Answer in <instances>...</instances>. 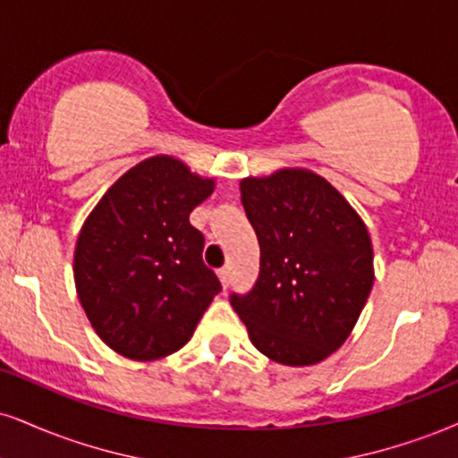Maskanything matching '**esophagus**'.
Instances as JSON below:
<instances>
[{"mask_svg": "<svg viewBox=\"0 0 458 458\" xmlns=\"http://www.w3.org/2000/svg\"><path fill=\"white\" fill-rule=\"evenodd\" d=\"M217 275H219V279H222V285H224V288H228V284H230V268H228V267L219 268Z\"/></svg>", "mask_w": 458, "mask_h": 458, "instance_id": "esophagus-1", "label": "esophagus"}]
</instances>
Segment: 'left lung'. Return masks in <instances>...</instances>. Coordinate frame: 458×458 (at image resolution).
<instances>
[{
    "mask_svg": "<svg viewBox=\"0 0 458 458\" xmlns=\"http://www.w3.org/2000/svg\"><path fill=\"white\" fill-rule=\"evenodd\" d=\"M260 275L230 294L251 344L275 362L316 365L344 345L373 288L367 225L327 179L302 168L241 181Z\"/></svg>",
    "mask_w": 458,
    "mask_h": 458,
    "instance_id": "8db88e82",
    "label": "left lung"
}]
</instances>
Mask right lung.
I'll list each match as a JSON object with an SVG mask.
<instances>
[{"label": "right lung", "instance_id": "add662e5", "mask_svg": "<svg viewBox=\"0 0 458 458\" xmlns=\"http://www.w3.org/2000/svg\"><path fill=\"white\" fill-rule=\"evenodd\" d=\"M213 187L179 159L148 157L82 224L76 292L93 330L117 354L156 360L183 348L222 290L202 260L205 236L190 224Z\"/></svg>", "mask_w": 458, "mask_h": 458}]
</instances>
